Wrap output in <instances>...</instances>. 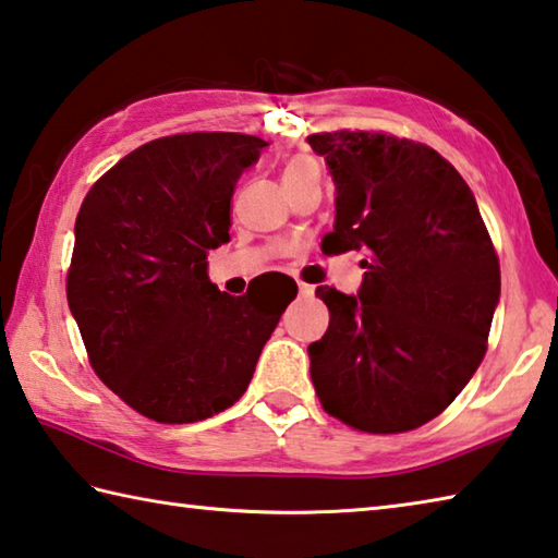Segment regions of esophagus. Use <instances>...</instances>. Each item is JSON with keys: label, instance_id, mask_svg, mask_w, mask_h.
<instances>
[{"label": "esophagus", "instance_id": "esophagus-1", "mask_svg": "<svg viewBox=\"0 0 558 558\" xmlns=\"http://www.w3.org/2000/svg\"><path fill=\"white\" fill-rule=\"evenodd\" d=\"M300 295L302 298H312L314 295V286H307V282H300Z\"/></svg>", "mask_w": 558, "mask_h": 558}]
</instances>
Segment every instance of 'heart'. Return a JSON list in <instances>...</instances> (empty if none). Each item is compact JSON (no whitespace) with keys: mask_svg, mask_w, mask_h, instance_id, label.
Wrapping results in <instances>:
<instances>
[{"mask_svg":"<svg viewBox=\"0 0 558 558\" xmlns=\"http://www.w3.org/2000/svg\"><path fill=\"white\" fill-rule=\"evenodd\" d=\"M312 173H317V163H314V160H310V158H292L290 163L286 166V170H282V182H286V185H290V182L302 180V178H307Z\"/></svg>","mask_w":558,"mask_h":558,"instance_id":"obj_1","label":"heart"}]
</instances>
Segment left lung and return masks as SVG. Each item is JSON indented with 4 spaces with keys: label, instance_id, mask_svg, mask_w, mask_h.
<instances>
[{
    "label": "left lung",
    "instance_id": "obj_1",
    "mask_svg": "<svg viewBox=\"0 0 558 558\" xmlns=\"http://www.w3.org/2000/svg\"><path fill=\"white\" fill-rule=\"evenodd\" d=\"M337 187L322 251L363 253L359 295L317 288L329 329L310 343L322 408L398 434L447 410L485 356L500 266L465 180L437 150L368 131L314 134Z\"/></svg>",
    "mask_w": 558,
    "mask_h": 558
}]
</instances>
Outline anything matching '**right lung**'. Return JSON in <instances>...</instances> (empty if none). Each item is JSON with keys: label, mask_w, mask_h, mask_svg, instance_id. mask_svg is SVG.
I'll use <instances>...</instances> for the list:
<instances>
[{"label": "right lung", "mask_w": 558, "mask_h": 558, "mask_svg": "<svg viewBox=\"0 0 558 558\" xmlns=\"http://www.w3.org/2000/svg\"><path fill=\"white\" fill-rule=\"evenodd\" d=\"M268 144L246 134H178L131 150L80 207L68 305L89 363L148 420H207L246 392L288 302L231 298L207 276L229 241V207Z\"/></svg>", "instance_id": "add662e5"}]
</instances>
